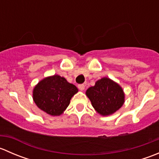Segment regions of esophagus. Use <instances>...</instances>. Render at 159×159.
<instances>
[{
	"label": "esophagus",
	"mask_w": 159,
	"mask_h": 159,
	"mask_svg": "<svg viewBox=\"0 0 159 159\" xmlns=\"http://www.w3.org/2000/svg\"><path fill=\"white\" fill-rule=\"evenodd\" d=\"M84 87H85V86H84V84H78V89H79L80 91H84Z\"/></svg>",
	"instance_id": "obj_1"
}]
</instances>
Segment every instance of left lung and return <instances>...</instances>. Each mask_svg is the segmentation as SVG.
Here are the masks:
<instances>
[{"instance_id": "left-lung-1", "label": "left lung", "mask_w": 159, "mask_h": 159, "mask_svg": "<svg viewBox=\"0 0 159 159\" xmlns=\"http://www.w3.org/2000/svg\"><path fill=\"white\" fill-rule=\"evenodd\" d=\"M86 95L94 110L102 116H108L116 112L125 103L122 88L109 78L98 80L94 86L87 89Z\"/></svg>"}]
</instances>
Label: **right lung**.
<instances>
[{
  "label": "right lung",
  "mask_w": 159,
  "mask_h": 159,
  "mask_svg": "<svg viewBox=\"0 0 159 159\" xmlns=\"http://www.w3.org/2000/svg\"><path fill=\"white\" fill-rule=\"evenodd\" d=\"M78 91L73 84L58 75L46 77L33 89V100L37 106L51 116L64 113L71 98Z\"/></svg>",
  "instance_id": "add662e5"
}]
</instances>
